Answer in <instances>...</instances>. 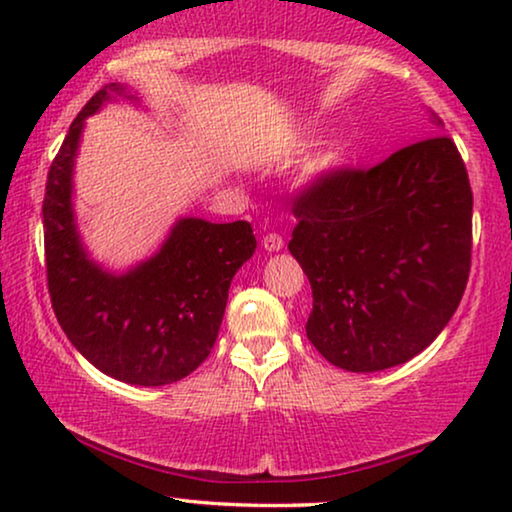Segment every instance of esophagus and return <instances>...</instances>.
I'll return each instance as SVG.
<instances>
[{
	"label": "esophagus",
	"instance_id": "1",
	"mask_svg": "<svg viewBox=\"0 0 512 512\" xmlns=\"http://www.w3.org/2000/svg\"><path fill=\"white\" fill-rule=\"evenodd\" d=\"M263 249L265 251H279L284 247V240H282V235H277V233H268V235H263Z\"/></svg>",
	"mask_w": 512,
	"mask_h": 512
}]
</instances>
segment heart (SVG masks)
<instances>
[{"instance_id": "1", "label": "heart", "mask_w": 512, "mask_h": 512, "mask_svg": "<svg viewBox=\"0 0 512 512\" xmlns=\"http://www.w3.org/2000/svg\"><path fill=\"white\" fill-rule=\"evenodd\" d=\"M333 165H335V153L333 151L331 153H324V156L317 158V160H312V165L307 167V177H310V179L319 177V174H324L326 170H331Z\"/></svg>"}]
</instances>
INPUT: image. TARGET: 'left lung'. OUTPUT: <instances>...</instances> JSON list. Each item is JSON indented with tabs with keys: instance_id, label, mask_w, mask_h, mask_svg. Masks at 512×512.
Returning <instances> with one entry per match:
<instances>
[{
	"instance_id": "left-lung-1",
	"label": "left lung",
	"mask_w": 512,
	"mask_h": 512,
	"mask_svg": "<svg viewBox=\"0 0 512 512\" xmlns=\"http://www.w3.org/2000/svg\"><path fill=\"white\" fill-rule=\"evenodd\" d=\"M293 214L289 251L312 286L305 331L333 366L394 368L457 312L471 272L473 193L447 135L370 170L324 174L296 195Z\"/></svg>"
}]
</instances>
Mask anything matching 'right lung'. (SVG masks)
Segmentation results:
<instances>
[{"instance_id":"add662e5","label":"right lung","mask_w":512,"mask_h":512,"mask_svg":"<svg viewBox=\"0 0 512 512\" xmlns=\"http://www.w3.org/2000/svg\"><path fill=\"white\" fill-rule=\"evenodd\" d=\"M139 97L107 83L79 111L51 163L44 195L46 275L53 312L69 342L104 375L163 387L191 375L212 352L235 272L256 251L247 221L184 216L156 254L109 272L83 247L74 219V160L86 118L107 102Z\"/></svg>"}]
</instances>
